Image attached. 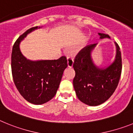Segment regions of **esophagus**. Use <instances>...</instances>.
<instances>
[{
  "instance_id": "esophagus-1",
  "label": "esophagus",
  "mask_w": 133,
  "mask_h": 133,
  "mask_svg": "<svg viewBox=\"0 0 133 133\" xmlns=\"http://www.w3.org/2000/svg\"><path fill=\"white\" fill-rule=\"evenodd\" d=\"M67 59H68V66L69 68H71L74 65V59L70 57H68Z\"/></svg>"
}]
</instances>
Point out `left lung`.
Masks as SVG:
<instances>
[{
  "instance_id": "left-lung-1",
  "label": "left lung",
  "mask_w": 133,
  "mask_h": 133,
  "mask_svg": "<svg viewBox=\"0 0 133 133\" xmlns=\"http://www.w3.org/2000/svg\"><path fill=\"white\" fill-rule=\"evenodd\" d=\"M100 39L110 38L108 35L98 33ZM116 46L115 62L105 69L95 66L91 59V51L96 43L84 47L76 55L74 62L76 75L74 88L78 99L86 104L98 106L107 101L117 88L122 71L120 47Z\"/></svg>"
}]
</instances>
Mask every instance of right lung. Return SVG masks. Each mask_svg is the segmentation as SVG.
I'll return each instance as SVG.
<instances>
[{"label":"right lung","mask_w":133,"mask_h":133,"mask_svg":"<svg viewBox=\"0 0 133 133\" xmlns=\"http://www.w3.org/2000/svg\"><path fill=\"white\" fill-rule=\"evenodd\" d=\"M36 29L37 26L26 30L14 43L11 70L14 83L21 95L30 103L42 104L56 94L68 62L65 56L55 60L33 62L22 55L19 49L20 42Z\"/></svg>","instance_id":"right-lung-1"}]
</instances>
